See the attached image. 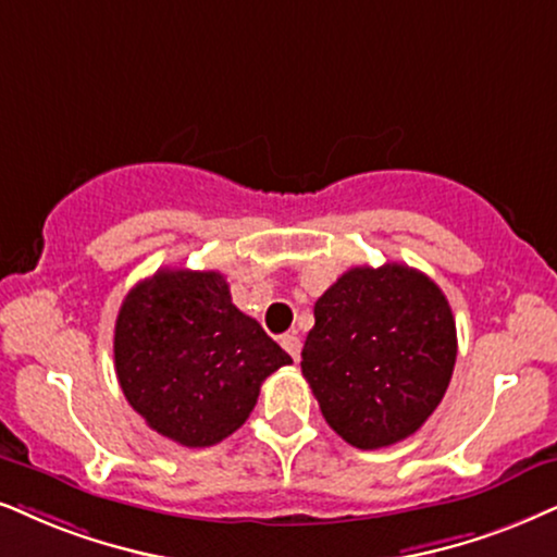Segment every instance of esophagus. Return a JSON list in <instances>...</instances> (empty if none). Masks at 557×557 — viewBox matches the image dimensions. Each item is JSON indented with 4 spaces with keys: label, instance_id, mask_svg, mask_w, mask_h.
I'll use <instances>...</instances> for the list:
<instances>
[{
    "label": "esophagus",
    "instance_id": "34e87169",
    "mask_svg": "<svg viewBox=\"0 0 557 557\" xmlns=\"http://www.w3.org/2000/svg\"><path fill=\"white\" fill-rule=\"evenodd\" d=\"M280 344H283L285 351L293 357L295 362L300 360V336L298 334H285L283 339H280Z\"/></svg>",
    "mask_w": 557,
    "mask_h": 557
}]
</instances>
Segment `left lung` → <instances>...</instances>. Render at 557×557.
I'll return each mask as SVG.
<instances>
[{
    "mask_svg": "<svg viewBox=\"0 0 557 557\" xmlns=\"http://www.w3.org/2000/svg\"><path fill=\"white\" fill-rule=\"evenodd\" d=\"M313 315L300 368L326 424L357 449L391 447L421 429L457 357L440 285L398 262L351 267L315 300Z\"/></svg>",
    "mask_w": 557,
    "mask_h": 557,
    "instance_id": "8db88e82",
    "label": "left lung"
}]
</instances>
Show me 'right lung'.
I'll list each match as a JSON object with an SVG mask.
<instances>
[{
    "label": "right lung",
    "mask_w": 557,
    "mask_h": 557,
    "mask_svg": "<svg viewBox=\"0 0 557 557\" xmlns=\"http://www.w3.org/2000/svg\"><path fill=\"white\" fill-rule=\"evenodd\" d=\"M117 383L153 432L210 447L255 411L264 377L290 355L231 302L221 272L159 270L115 321Z\"/></svg>",
    "instance_id": "add662e5"
}]
</instances>
